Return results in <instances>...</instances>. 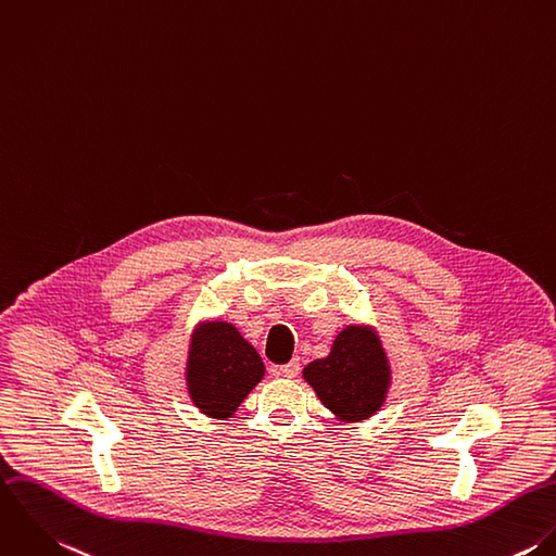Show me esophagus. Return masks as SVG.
Here are the masks:
<instances>
[{"instance_id": "34e87169", "label": "esophagus", "mask_w": 556, "mask_h": 556, "mask_svg": "<svg viewBox=\"0 0 556 556\" xmlns=\"http://www.w3.org/2000/svg\"><path fill=\"white\" fill-rule=\"evenodd\" d=\"M280 372H282L285 377H295V375L300 372V361H298V358H293L291 363L282 365V367H280Z\"/></svg>"}]
</instances>
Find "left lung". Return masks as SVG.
I'll list each match as a JSON object with an SVG mask.
<instances>
[{"mask_svg":"<svg viewBox=\"0 0 556 556\" xmlns=\"http://www.w3.org/2000/svg\"><path fill=\"white\" fill-rule=\"evenodd\" d=\"M321 403L343 420H365L379 409L388 388V365L369 328H345L328 358L304 369Z\"/></svg>","mask_w":556,"mask_h":556,"instance_id":"1","label":"left lung"}]
</instances>
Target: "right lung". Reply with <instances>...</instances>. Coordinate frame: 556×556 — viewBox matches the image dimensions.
I'll list each match as a JSON object with an SVG mask.
<instances>
[{
  "label": "right lung",
  "mask_w": 556,
  "mask_h": 556,
  "mask_svg": "<svg viewBox=\"0 0 556 556\" xmlns=\"http://www.w3.org/2000/svg\"><path fill=\"white\" fill-rule=\"evenodd\" d=\"M263 375L261 356L230 324L213 321L195 332L187 363V386L200 412L228 418Z\"/></svg>",
  "instance_id": "add662e5"
}]
</instances>
